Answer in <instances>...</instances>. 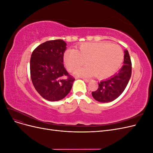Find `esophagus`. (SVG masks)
Returning <instances> with one entry per match:
<instances>
[{
	"instance_id": "34e87169",
	"label": "esophagus",
	"mask_w": 153,
	"mask_h": 153,
	"mask_svg": "<svg viewBox=\"0 0 153 153\" xmlns=\"http://www.w3.org/2000/svg\"><path fill=\"white\" fill-rule=\"evenodd\" d=\"M82 79L84 80V81H85V82H89L90 81V80H89V79H87V78H83Z\"/></svg>"
}]
</instances>
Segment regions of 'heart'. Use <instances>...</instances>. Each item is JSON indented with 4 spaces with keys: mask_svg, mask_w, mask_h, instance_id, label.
Returning a JSON list of instances; mask_svg holds the SVG:
<instances>
[{
    "mask_svg": "<svg viewBox=\"0 0 153 153\" xmlns=\"http://www.w3.org/2000/svg\"><path fill=\"white\" fill-rule=\"evenodd\" d=\"M124 59L123 50L109 43H86L78 51L66 50L64 54V64L70 71H75L87 63L89 66L77 71L80 76L96 75L98 78L112 76L121 66Z\"/></svg>",
    "mask_w": 153,
    "mask_h": 153,
    "instance_id": "obj_1",
    "label": "heart"
}]
</instances>
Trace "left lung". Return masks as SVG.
Instances as JSON below:
<instances>
[{"label": "left lung", "instance_id": "obj_1", "mask_svg": "<svg viewBox=\"0 0 153 153\" xmlns=\"http://www.w3.org/2000/svg\"><path fill=\"white\" fill-rule=\"evenodd\" d=\"M131 75V62L128 51L124 50V64L120 70L105 80L98 82V89L92 92L93 98L101 103H108L117 98L128 84Z\"/></svg>", "mask_w": 153, "mask_h": 153}]
</instances>
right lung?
Returning a JSON list of instances; mask_svg holds the SVG:
<instances>
[{
  "instance_id": "obj_1",
  "label": "right lung",
  "mask_w": 153,
  "mask_h": 153,
  "mask_svg": "<svg viewBox=\"0 0 153 153\" xmlns=\"http://www.w3.org/2000/svg\"><path fill=\"white\" fill-rule=\"evenodd\" d=\"M66 43L51 40L36 47L31 55L30 70L32 82L37 92L50 101H59L68 94L75 78L64 66Z\"/></svg>"
}]
</instances>
